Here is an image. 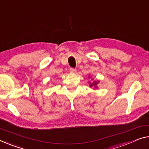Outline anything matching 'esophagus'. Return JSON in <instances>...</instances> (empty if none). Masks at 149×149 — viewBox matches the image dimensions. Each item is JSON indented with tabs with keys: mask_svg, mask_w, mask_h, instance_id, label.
Masks as SVG:
<instances>
[{
	"mask_svg": "<svg viewBox=\"0 0 149 149\" xmlns=\"http://www.w3.org/2000/svg\"><path fill=\"white\" fill-rule=\"evenodd\" d=\"M70 72L72 73V74H74V73L76 72V70L74 69V68H70Z\"/></svg>",
	"mask_w": 149,
	"mask_h": 149,
	"instance_id": "34e87169",
	"label": "esophagus"
}]
</instances>
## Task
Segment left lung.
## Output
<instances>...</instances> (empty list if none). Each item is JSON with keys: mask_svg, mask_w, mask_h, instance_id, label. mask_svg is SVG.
I'll use <instances>...</instances> for the list:
<instances>
[{"mask_svg": "<svg viewBox=\"0 0 149 149\" xmlns=\"http://www.w3.org/2000/svg\"><path fill=\"white\" fill-rule=\"evenodd\" d=\"M88 77H90V75H89ZM92 81L91 82V81H89V87H93V88L94 89H97L98 88V84H100V81H98V80H94L93 81V78L92 79Z\"/></svg>", "mask_w": 149, "mask_h": 149, "instance_id": "8db88e82", "label": "left lung"}]
</instances>
